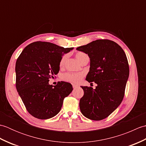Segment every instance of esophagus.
Listing matches in <instances>:
<instances>
[{
    "label": "esophagus",
    "mask_w": 146,
    "mask_h": 146,
    "mask_svg": "<svg viewBox=\"0 0 146 146\" xmlns=\"http://www.w3.org/2000/svg\"><path fill=\"white\" fill-rule=\"evenodd\" d=\"M78 87V85H73V88H77Z\"/></svg>",
    "instance_id": "34e87169"
}]
</instances>
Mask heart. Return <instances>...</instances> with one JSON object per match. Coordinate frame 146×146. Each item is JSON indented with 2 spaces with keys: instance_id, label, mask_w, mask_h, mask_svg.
Here are the masks:
<instances>
[{
  "instance_id": "obj_1",
  "label": "heart",
  "mask_w": 146,
  "mask_h": 146,
  "mask_svg": "<svg viewBox=\"0 0 146 146\" xmlns=\"http://www.w3.org/2000/svg\"><path fill=\"white\" fill-rule=\"evenodd\" d=\"M75 56L77 60H78L80 63H82L85 59L88 58L87 54L82 51L77 52L75 54ZM66 59H67L66 54H64V56H62V58H61V60L60 61V63H59V65H60V67L64 66ZM83 76V73H66L62 75L61 78L63 80H64V81H66V82H69L73 83H78L80 81H81Z\"/></svg>"
}]
</instances>
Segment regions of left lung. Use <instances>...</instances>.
Segmentation results:
<instances>
[{"instance_id":"1","label":"left lung","mask_w":146,"mask_h":146,"mask_svg":"<svg viewBox=\"0 0 146 146\" xmlns=\"http://www.w3.org/2000/svg\"><path fill=\"white\" fill-rule=\"evenodd\" d=\"M76 49L90 59L86 80L97 84L95 89L81 86L84 95L80 100V110L89 119L103 120L119 106L124 97L129 75L127 58L119 44L108 39L96 40Z\"/></svg>"}]
</instances>
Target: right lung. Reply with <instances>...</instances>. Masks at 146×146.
Returning <instances> with one entry per match:
<instances>
[{"mask_svg":"<svg viewBox=\"0 0 146 146\" xmlns=\"http://www.w3.org/2000/svg\"><path fill=\"white\" fill-rule=\"evenodd\" d=\"M73 48H64L49 42L36 41L27 46L15 63V86L27 111L37 119H48L61 110L73 87L70 83L49 84L60 71L59 63Z\"/></svg>","mask_w":146,"mask_h":146,"instance_id":"add662e5","label":"right lung"}]
</instances>
